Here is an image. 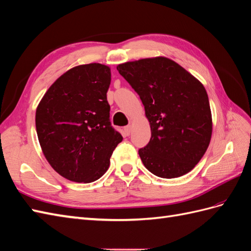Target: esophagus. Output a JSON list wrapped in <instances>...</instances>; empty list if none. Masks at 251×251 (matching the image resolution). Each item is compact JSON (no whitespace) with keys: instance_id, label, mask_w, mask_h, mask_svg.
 I'll use <instances>...</instances> for the list:
<instances>
[{"instance_id":"1","label":"esophagus","mask_w":251,"mask_h":251,"mask_svg":"<svg viewBox=\"0 0 251 251\" xmlns=\"http://www.w3.org/2000/svg\"><path fill=\"white\" fill-rule=\"evenodd\" d=\"M131 132H132V126L131 125L125 126V134H126V135L129 136L130 134H131Z\"/></svg>"}]
</instances>
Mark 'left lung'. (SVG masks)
<instances>
[{"mask_svg":"<svg viewBox=\"0 0 251 251\" xmlns=\"http://www.w3.org/2000/svg\"><path fill=\"white\" fill-rule=\"evenodd\" d=\"M138 94L151 138L138 150L145 167L165 179L191 172L211 142L213 124L206 90L199 79L164 56L117 66Z\"/></svg>","mask_w":251,"mask_h":251,"instance_id":"1","label":"left lung"}]
</instances>
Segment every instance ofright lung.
Returning a JSON list of instances; mask_svg holds the SVG:
<instances>
[{
	"mask_svg": "<svg viewBox=\"0 0 251 251\" xmlns=\"http://www.w3.org/2000/svg\"><path fill=\"white\" fill-rule=\"evenodd\" d=\"M109 84L108 66L73 67L51 85L36 109L42 153L55 172L70 181L90 183L101 178L122 142L109 122Z\"/></svg>",
	"mask_w": 251,
	"mask_h": 251,
	"instance_id": "add662e5",
	"label": "right lung"
}]
</instances>
